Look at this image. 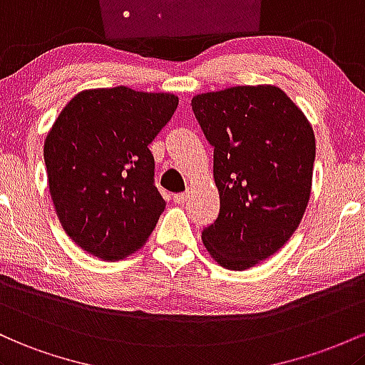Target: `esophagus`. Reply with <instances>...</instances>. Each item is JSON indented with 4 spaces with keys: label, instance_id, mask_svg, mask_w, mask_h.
Here are the masks:
<instances>
[{
    "label": "esophagus",
    "instance_id": "34e87169",
    "mask_svg": "<svg viewBox=\"0 0 365 365\" xmlns=\"http://www.w3.org/2000/svg\"><path fill=\"white\" fill-rule=\"evenodd\" d=\"M186 200H187V193H178V195H174V202H175V203L182 205L184 202H186Z\"/></svg>",
    "mask_w": 365,
    "mask_h": 365
}]
</instances>
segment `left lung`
Segmentation results:
<instances>
[{"mask_svg":"<svg viewBox=\"0 0 365 365\" xmlns=\"http://www.w3.org/2000/svg\"><path fill=\"white\" fill-rule=\"evenodd\" d=\"M191 106L214 146L219 217L203 229L212 259L245 271L286 245L305 214L315 138L310 122L276 86L196 94Z\"/></svg>","mask_w":365,"mask_h":365,"instance_id":"left-lung-1","label":"left lung"}]
</instances>
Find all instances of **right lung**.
I'll return each mask as SVG.
<instances>
[{
  "instance_id": "1",
  "label": "right lung",
  "mask_w": 365,
  "mask_h": 365,
  "mask_svg": "<svg viewBox=\"0 0 365 365\" xmlns=\"http://www.w3.org/2000/svg\"><path fill=\"white\" fill-rule=\"evenodd\" d=\"M179 98L117 86L72 98L44 141L56 215L77 247L118 260L146 243L165 200L155 187L148 145Z\"/></svg>"
}]
</instances>
